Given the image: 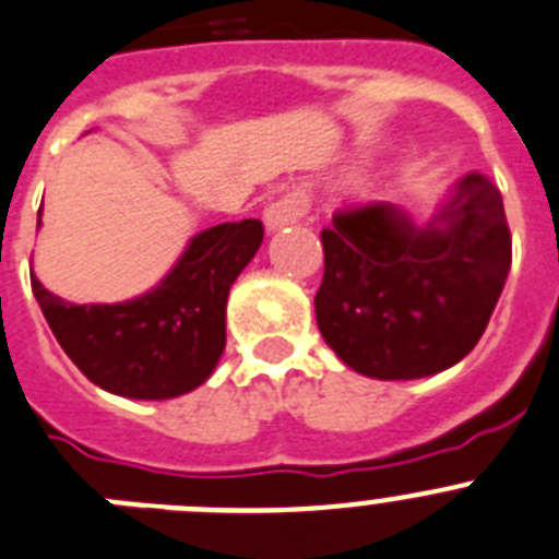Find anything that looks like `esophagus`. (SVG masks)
Wrapping results in <instances>:
<instances>
[{"mask_svg":"<svg viewBox=\"0 0 559 559\" xmlns=\"http://www.w3.org/2000/svg\"><path fill=\"white\" fill-rule=\"evenodd\" d=\"M307 211H309V197L295 188V191L284 193V197L275 199V202H270V205L264 207L266 230H281V227L286 225H295V222H300L304 216H307Z\"/></svg>","mask_w":559,"mask_h":559,"instance_id":"obj_1","label":"esophagus"}]
</instances>
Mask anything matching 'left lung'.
Here are the masks:
<instances>
[{"instance_id": "1", "label": "left lung", "mask_w": 559, "mask_h": 559, "mask_svg": "<svg viewBox=\"0 0 559 559\" xmlns=\"http://www.w3.org/2000/svg\"><path fill=\"white\" fill-rule=\"evenodd\" d=\"M320 239L318 329L340 360L373 380H419L464 360L512 264L501 191L478 171L455 182L427 225L373 202L337 213Z\"/></svg>"}]
</instances>
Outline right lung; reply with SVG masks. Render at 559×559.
<instances>
[{"instance_id": "obj_1", "label": "right lung", "mask_w": 559, "mask_h": 559, "mask_svg": "<svg viewBox=\"0 0 559 559\" xmlns=\"http://www.w3.org/2000/svg\"><path fill=\"white\" fill-rule=\"evenodd\" d=\"M261 241L259 219L207 227L157 286L120 304H72L45 289L36 273L33 295L86 380L126 400H174L202 385L219 362L227 295Z\"/></svg>"}]
</instances>
